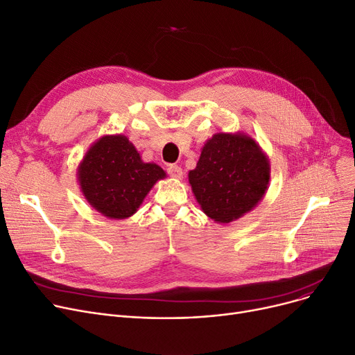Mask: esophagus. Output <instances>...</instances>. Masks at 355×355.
<instances>
[{
    "label": "esophagus",
    "instance_id": "1",
    "mask_svg": "<svg viewBox=\"0 0 355 355\" xmlns=\"http://www.w3.org/2000/svg\"><path fill=\"white\" fill-rule=\"evenodd\" d=\"M166 171H168V175L175 178V180L182 178V170H181V166H178V165H170L166 168Z\"/></svg>",
    "mask_w": 355,
    "mask_h": 355
}]
</instances>
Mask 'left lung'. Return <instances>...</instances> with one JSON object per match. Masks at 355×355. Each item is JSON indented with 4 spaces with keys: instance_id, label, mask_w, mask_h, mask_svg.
Here are the masks:
<instances>
[{
    "instance_id": "left-lung-1",
    "label": "left lung",
    "mask_w": 355,
    "mask_h": 355,
    "mask_svg": "<svg viewBox=\"0 0 355 355\" xmlns=\"http://www.w3.org/2000/svg\"><path fill=\"white\" fill-rule=\"evenodd\" d=\"M270 164L259 144L243 132L213 135L189 173L201 210L217 223H230L253 210L263 198Z\"/></svg>"
}]
</instances>
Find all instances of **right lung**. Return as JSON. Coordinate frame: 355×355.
Segmentation results:
<instances>
[{"label": "right lung", "instance_id": "obj_1", "mask_svg": "<svg viewBox=\"0 0 355 355\" xmlns=\"http://www.w3.org/2000/svg\"><path fill=\"white\" fill-rule=\"evenodd\" d=\"M165 177L159 165L141 159L125 135L99 138L78 168L79 185L87 202L115 220L135 214L154 184Z\"/></svg>", "mask_w": 355, "mask_h": 355}]
</instances>
